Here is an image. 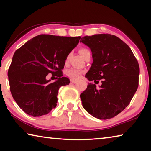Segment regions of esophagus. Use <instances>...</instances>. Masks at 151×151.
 Segmentation results:
<instances>
[{
    "mask_svg": "<svg viewBox=\"0 0 151 151\" xmlns=\"http://www.w3.org/2000/svg\"><path fill=\"white\" fill-rule=\"evenodd\" d=\"M70 82H71V83H73V84H76V83H77V81H76V80H74V79H71Z\"/></svg>",
    "mask_w": 151,
    "mask_h": 151,
    "instance_id": "obj_1",
    "label": "esophagus"
}]
</instances>
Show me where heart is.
Here are the masks:
<instances>
[{"mask_svg": "<svg viewBox=\"0 0 151 151\" xmlns=\"http://www.w3.org/2000/svg\"><path fill=\"white\" fill-rule=\"evenodd\" d=\"M79 52H80L82 57L84 58L86 55L88 54V53H90V51H89L88 49H86V48H81L80 50H79ZM66 74H67V75L71 78L78 79L81 75L82 71L81 70L77 69V68H72L67 70Z\"/></svg>", "mask_w": 151, "mask_h": 151, "instance_id": "heart-1", "label": "heart"}]
</instances>
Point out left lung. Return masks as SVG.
Returning <instances> with one entry per match:
<instances>
[{
    "mask_svg": "<svg viewBox=\"0 0 151 151\" xmlns=\"http://www.w3.org/2000/svg\"><path fill=\"white\" fill-rule=\"evenodd\" d=\"M81 42L92 52L93 62L85 77L88 83L81 94L83 108L95 118H113L129 105L139 86V65L126 43L116 36L98 34L83 37Z\"/></svg>",
    "mask_w": 151,
    "mask_h": 151,
    "instance_id": "obj_1",
    "label": "left lung"
}]
</instances>
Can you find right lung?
<instances>
[{"instance_id":"1","label":"right lung","mask_w":151,"mask_h":151,"mask_svg":"<svg viewBox=\"0 0 151 151\" xmlns=\"http://www.w3.org/2000/svg\"><path fill=\"white\" fill-rule=\"evenodd\" d=\"M80 39L40 35L15 51L8 71L10 89L27 114L42 116L57 106L58 89L70 83L61 70ZM49 73L57 76L58 80L53 83L47 80Z\"/></svg>"}]
</instances>
